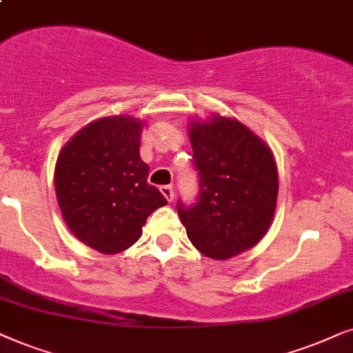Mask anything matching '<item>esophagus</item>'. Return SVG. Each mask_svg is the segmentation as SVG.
Here are the masks:
<instances>
[{"label": "esophagus", "instance_id": "esophagus-1", "mask_svg": "<svg viewBox=\"0 0 353 353\" xmlns=\"http://www.w3.org/2000/svg\"><path fill=\"white\" fill-rule=\"evenodd\" d=\"M159 190H161V194L164 195V199H166L168 201H172L174 200V189H172V185H163V187H159Z\"/></svg>", "mask_w": 353, "mask_h": 353}]
</instances>
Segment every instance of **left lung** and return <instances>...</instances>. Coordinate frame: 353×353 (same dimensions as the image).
<instances>
[{
	"label": "left lung",
	"mask_w": 353,
	"mask_h": 353,
	"mask_svg": "<svg viewBox=\"0 0 353 353\" xmlns=\"http://www.w3.org/2000/svg\"><path fill=\"white\" fill-rule=\"evenodd\" d=\"M189 139L200 195L192 208L177 205L187 237L213 260L250 250L266 236L278 203V166L270 145L236 117L219 114L190 121Z\"/></svg>",
	"instance_id": "obj_1"
}]
</instances>
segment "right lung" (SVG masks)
I'll list each match as a JSON object with an SVG mask.
<instances>
[{
    "mask_svg": "<svg viewBox=\"0 0 353 353\" xmlns=\"http://www.w3.org/2000/svg\"><path fill=\"white\" fill-rule=\"evenodd\" d=\"M145 121L108 116L72 135L54 166L56 199L69 231L93 250L114 255L142 236L147 218L168 205L150 185L140 158Z\"/></svg>",
    "mask_w": 353,
    "mask_h": 353,
    "instance_id": "obj_1",
    "label": "right lung"
}]
</instances>
